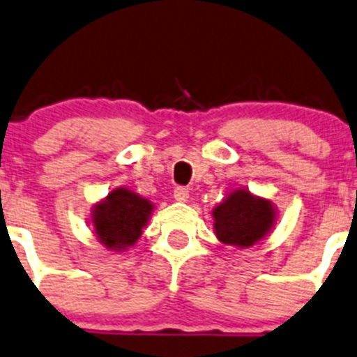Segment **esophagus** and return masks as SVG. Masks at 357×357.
Here are the masks:
<instances>
[{"mask_svg":"<svg viewBox=\"0 0 357 357\" xmlns=\"http://www.w3.org/2000/svg\"><path fill=\"white\" fill-rule=\"evenodd\" d=\"M174 197L178 203H185V201L189 199V190H187L185 187H177V189L174 190Z\"/></svg>","mask_w":357,"mask_h":357,"instance_id":"1","label":"esophagus"}]
</instances>
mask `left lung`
<instances>
[{
  "label": "left lung",
  "instance_id": "8db88e82",
  "mask_svg": "<svg viewBox=\"0 0 357 357\" xmlns=\"http://www.w3.org/2000/svg\"><path fill=\"white\" fill-rule=\"evenodd\" d=\"M213 229L225 245L245 249L263 241L277 222V209L248 189H234L213 209Z\"/></svg>",
  "mask_w": 357,
  "mask_h": 357
}]
</instances>
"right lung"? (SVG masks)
<instances>
[{
	"label": "right lung",
	"instance_id": "1",
	"mask_svg": "<svg viewBox=\"0 0 357 357\" xmlns=\"http://www.w3.org/2000/svg\"><path fill=\"white\" fill-rule=\"evenodd\" d=\"M153 209L154 204L149 199L134 190L119 187L93 206L91 227L106 249L127 251L139 241Z\"/></svg>",
	"mask_w": 357,
	"mask_h": 357
}]
</instances>
